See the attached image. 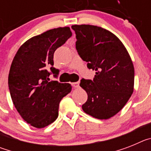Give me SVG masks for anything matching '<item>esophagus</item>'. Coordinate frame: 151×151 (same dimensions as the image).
<instances>
[{"label": "esophagus", "mask_w": 151, "mask_h": 151, "mask_svg": "<svg viewBox=\"0 0 151 151\" xmlns=\"http://www.w3.org/2000/svg\"><path fill=\"white\" fill-rule=\"evenodd\" d=\"M72 85H73V88H76L79 87V82H73V83H72Z\"/></svg>", "instance_id": "obj_1"}]
</instances>
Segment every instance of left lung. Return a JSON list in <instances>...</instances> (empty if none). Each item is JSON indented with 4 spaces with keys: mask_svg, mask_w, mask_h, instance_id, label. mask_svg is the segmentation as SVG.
<instances>
[{
    "mask_svg": "<svg viewBox=\"0 0 151 151\" xmlns=\"http://www.w3.org/2000/svg\"><path fill=\"white\" fill-rule=\"evenodd\" d=\"M76 48L96 71L93 80L82 78L80 86L87 92L82 110L99 119H107L122 110L134 91V69L122 41L110 31L91 25H74Z\"/></svg>",
    "mask_w": 151,
    "mask_h": 151,
    "instance_id": "obj_1",
    "label": "left lung"
}]
</instances>
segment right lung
I'll return each mask as SVG.
<instances>
[{
	"label": "right lung",
	"instance_id": "obj_1",
	"mask_svg": "<svg viewBox=\"0 0 151 151\" xmlns=\"http://www.w3.org/2000/svg\"><path fill=\"white\" fill-rule=\"evenodd\" d=\"M71 36L69 27L50 29L26 41L13 58L8 76L10 96L19 115L33 127L54 122L60 102L71 91L70 84L48 78L59 74L53 66L54 54Z\"/></svg>",
	"mask_w": 151,
	"mask_h": 151
}]
</instances>
